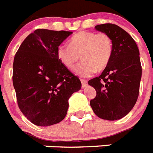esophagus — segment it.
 Instances as JSON below:
<instances>
[{
	"label": "esophagus",
	"instance_id": "obj_1",
	"mask_svg": "<svg viewBox=\"0 0 153 153\" xmlns=\"http://www.w3.org/2000/svg\"><path fill=\"white\" fill-rule=\"evenodd\" d=\"M81 82H82V86L84 88V87L87 86V85H88V82H87V80L83 79H81Z\"/></svg>",
	"mask_w": 153,
	"mask_h": 153
}]
</instances>
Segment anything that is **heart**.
<instances>
[{"label": "heart", "mask_w": 153, "mask_h": 153, "mask_svg": "<svg viewBox=\"0 0 153 153\" xmlns=\"http://www.w3.org/2000/svg\"><path fill=\"white\" fill-rule=\"evenodd\" d=\"M113 48L112 39L106 33L82 31L71 37L70 46H59L57 57L68 68H74L81 57L83 61L74 68V72L88 77L106 68L112 57Z\"/></svg>", "instance_id": "heart-1"}]
</instances>
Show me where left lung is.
I'll use <instances>...</instances> for the list:
<instances>
[{
	"mask_svg": "<svg viewBox=\"0 0 153 153\" xmlns=\"http://www.w3.org/2000/svg\"><path fill=\"white\" fill-rule=\"evenodd\" d=\"M95 29L110 36L114 48L102 74L88 81L96 91L90 106L100 118L119 120L130 112L138 100L142 78L139 51L133 38L118 25L106 23Z\"/></svg>",
	"mask_w": 153,
	"mask_h": 153,
	"instance_id": "8db88e82",
	"label": "left lung"
}]
</instances>
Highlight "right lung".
<instances>
[{
    "mask_svg": "<svg viewBox=\"0 0 153 153\" xmlns=\"http://www.w3.org/2000/svg\"><path fill=\"white\" fill-rule=\"evenodd\" d=\"M72 32L39 29L29 34L15 53L12 81L18 106L37 126L65 117L68 100L82 83L57 57V48Z\"/></svg>",
    "mask_w": 153,
    "mask_h": 153,
    "instance_id": "right-lung-1",
    "label": "right lung"
}]
</instances>
